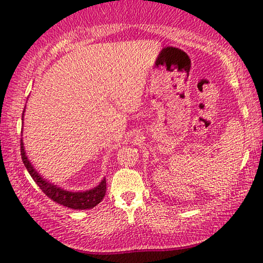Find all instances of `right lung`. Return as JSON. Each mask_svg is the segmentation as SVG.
I'll use <instances>...</instances> for the list:
<instances>
[{"label": "right lung", "mask_w": 263, "mask_h": 263, "mask_svg": "<svg viewBox=\"0 0 263 263\" xmlns=\"http://www.w3.org/2000/svg\"><path fill=\"white\" fill-rule=\"evenodd\" d=\"M20 152H22L23 162L25 164L26 170L29 171L30 176L32 177V179L36 181V184L41 187V190L43 191L49 198L52 199V201L56 203H59V204L65 205V207L72 209H82V211L83 209H91L96 207V205L102 201L104 195H106V178L101 180V183L97 185L96 187L82 192H72L64 190V189L61 187H58L56 185L43 179V178L41 177V174L37 173V171L34 170L29 159H27L23 139L22 142H20Z\"/></svg>", "instance_id": "add662e5"}]
</instances>
